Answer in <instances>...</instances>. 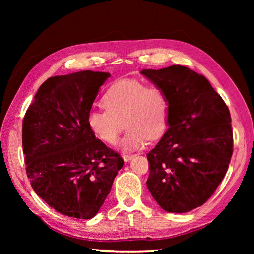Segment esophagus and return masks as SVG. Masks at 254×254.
I'll return each mask as SVG.
<instances>
[{"instance_id":"1","label":"esophagus","mask_w":254,"mask_h":254,"mask_svg":"<svg viewBox=\"0 0 254 254\" xmlns=\"http://www.w3.org/2000/svg\"><path fill=\"white\" fill-rule=\"evenodd\" d=\"M132 158H133V155H130V153L129 155H127V153H124V155H123V159H124L125 162H128V161L131 160Z\"/></svg>"}]
</instances>
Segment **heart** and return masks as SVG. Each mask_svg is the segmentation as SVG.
I'll return each mask as SVG.
<instances>
[{"label": "heart", "mask_w": 254, "mask_h": 254, "mask_svg": "<svg viewBox=\"0 0 254 254\" xmlns=\"http://www.w3.org/2000/svg\"><path fill=\"white\" fill-rule=\"evenodd\" d=\"M102 103L105 109L90 110L87 124L106 143H117L124 124L127 130L121 141L124 150L140 148L147 139L156 140L165 131L168 102L159 87H146L136 79L118 80L106 91Z\"/></svg>", "instance_id": "1"}]
</instances>
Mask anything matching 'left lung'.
Instances as JSON below:
<instances>
[{
    "label": "left lung",
    "mask_w": 254,
    "mask_h": 254,
    "mask_svg": "<svg viewBox=\"0 0 254 254\" xmlns=\"http://www.w3.org/2000/svg\"><path fill=\"white\" fill-rule=\"evenodd\" d=\"M168 102L170 128L147 153V188L163 210L202 205L224 179L233 153L231 115L203 75L183 65L143 70Z\"/></svg>",
    "instance_id": "obj_1"
}]
</instances>
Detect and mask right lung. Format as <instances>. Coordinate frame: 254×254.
Returning a JSON list of instances; mask_svg holds the SVG:
<instances>
[{"label": "right lung", "instance_id": "1", "mask_svg": "<svg viewBox=\"0 0 254 254\" xmlns=\"http://www.w3.org/2000/svg\"><path fill=\"white\" fill-rule=\"evenodd\" d=\"M109 73L80 71L45 80L22 124L26 174L36 194L68 217L90 219L109 195L124 160L87 124Z\"/></svg>", "mask_w": 254, "mask_h": 254}]
</instances>
